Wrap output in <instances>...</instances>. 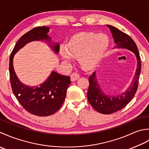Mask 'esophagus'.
<instances>
[{
    "mask_svg": "<svg viewBox=\"0 0 149 149\" xmlns=\"http://www.w3.org/2000/svg\"><path fill=\"white\" fill-rule=\"evenodd\" d=\"M79 77H80V75L77 72H72L71 74V80L72 81L77 80Z\"/></svg>",
    "mask_w": 149,
    "mask_h": 149,
    "instance_id": "34e87169",
    "label": "esophagus"
}]
</instances>
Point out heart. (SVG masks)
Here are the masks:
<instances>
[{"label":"heart","mask_w":149,"mask_h":149,"mask_svg":"<svg viewBox=\"0 0 149 149\" xmlns=\"http://www.w3.org/2000/svg\"><path fill=\"white\" fill-rule=\"evenodd\" d=\"M109 44V38L105 35L81 33L72 37L67 47H60V53L66 62H70L72 57H78L79 62L84 68L91 69L101 61Z\"/></svg>","instance_id":"1"}]
</instances>
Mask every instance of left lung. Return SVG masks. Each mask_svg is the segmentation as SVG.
<instances>
[{
  "mask_svg": "<svg viewBox=\"0 0 149 149\" xmlns=\"http://www.w3.org/2000/svg\"><path fill=\"white\" fill-rule=\"evenodd\" d=\"M113 34L116 45L115 48H124L129 49L135 54L137 58V68L132 81L128 89L123 93L117 96L107 95L100 87L96 78V72L89 78V89L87 91V99L89 104L98 113L109 114L122 109L134 98L138 89V84L141 72V60L139 53L134 41L126 33L120 31L115 27L107 25Z\"/></svg>",
  "mask_w": 149,
  "mask_h": 149,
  "instance_id": "left-lung-1",
  "label": "left lung"
}]
</instances>
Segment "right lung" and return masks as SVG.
Masks as SVG:
<instances>
[{"label": "right lung", "instance_id": "1", "mask_svg": "<svg viewBox=\"0 0 149 149\" xmlns=\"http://www.w3.org/2000/svg\"><path fill=\"white\" fill-rule=\"evenodd\" d=\"M49 32V28L45 26L37 27L30 30L17 41L10 57L9 69L13 93L27 111L38 116H50L59 110L65 100L67 89L71 84V78L53 71L46 81L39 86H27L20 82L15 74L13 60L15 54L30 42L45 40L51 43V38L47 35ZM50 45L54 52L58 53L59 44Z\"/></svg>", "mask_w": 149, "mask_h": 149}]
</instances>
